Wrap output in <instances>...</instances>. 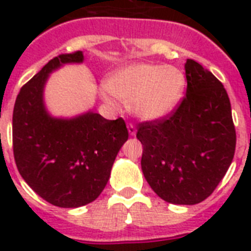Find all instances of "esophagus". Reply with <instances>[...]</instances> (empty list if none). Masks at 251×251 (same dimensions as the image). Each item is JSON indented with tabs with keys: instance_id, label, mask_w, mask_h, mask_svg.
<instances>
[{
	"instance_id": "esophagus-1",
	"label": "esophagus",
	"mask_w": 251,
	"mask_h": 251,
	"mask_svg": "<svg viewBox=\"0 0 251 251\" xmlns=\"http://www.w3.org/2000/svg\"><path fill=\"white\" fill-rule=\"evenodd\" d=\"M127 130H129V134L130 135H135V133H137V129H135V126L133 125V124H127Z\"/></svg>"
}]
</instances>
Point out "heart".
<instances>
[{
    "mask_svg": "<svg viewBox=\"0 0 251 251\" xmlns=\"http://www.w3.org/2000/svg\"><path fill=\"white\" fill-rule=\"evenodd\" d=\"M186 78L181 69L161 64L127 65L120 69L108 80L102 91L106 101L113 96L129 105L138 118L153 121L171 114L182 100Z\"/></svg>",
    "mask_w": 251,
    "mask_h": 251,
    "instance_id": "b5f03b06",
    "label": "heart"
}]
</instances>
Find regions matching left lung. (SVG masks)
<instances>
[{
    "label": "left lung",
    "mask_w": 251,
    "mask_h": 251,
    "mask_svg": "<svg viewBox=\"0 0 251 251\" xmlns=\"http://www.w3.org/2000/svg\"><path fill=\"white\" fill-rule=\"evenodd\" d=\"M187 87L165 117L139 124L142 172L161 199L197 204L208 198L233 160L236 129L222 82L194 60L185 64Z\"/></svg>",
    "instance_id": "obj_1"
}]
</instances>
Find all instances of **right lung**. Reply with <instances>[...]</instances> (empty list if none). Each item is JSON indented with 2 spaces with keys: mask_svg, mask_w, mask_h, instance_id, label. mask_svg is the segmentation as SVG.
Returning a JSON list of instances; mask_svg holds the SVG:
<instances>
[{
  "mask_svg": "<svg viewBox=\"0 0 251 251\" xmlns=\"http://www.w3.org/2000/svg\"><path fill=\"white\" fill-rule=\"evenodd\" d=\"M83 53L50 60L22 87L13 112V151L25 182L53 206L75 208L94 202L129 133L125 121L88 112L64 120L49 116L43 91L49 74L64 64L82 62Z\"/></svg>",
  "mask_w": 251,
  "mask_h": 251,
  "instance_id": "obj_1",
  "label": "right lung"
}]
</instances>
